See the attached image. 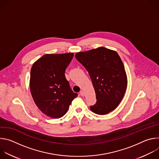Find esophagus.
Returning <instances> with one entry per match:
<instances>
[{
    "instance_id": "34e87169",
    "label": "esophagus",
    "mask_w": 159,
    "mask_h": 159,
    "mask_svg": "<svg viewBox=\"0 0 159 159\" xmlns=\"http://www.w3.org/2000/svg\"><path fill=\"white\" fill-rule=\"evenodd\" d=\"M80 96H82V97L84 96V93L83 91H80Z\"/></svg>"
}]
</instances>
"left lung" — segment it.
Here are the masks:
<instances>
[{
    "label": "left lung",
    "mask_w": 159,
    "mask_h": 159,
    "mask_svg": "<svg viewBox=\"0 0 159 159\" xmlns=\"http://www.w3.org/2000/svg\"><path fill=\"white\" fill-rule=\"evenodd\" d=\"M76 59L85 68L91 79L97 99L90 110L104 115L115 110L121 101L128 79L123 61L115 51L99 47L78 52Z\"/></svg>",
    "instance_id": "obj_1"
}]
</instances>
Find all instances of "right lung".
I'll return each mask as SVG.
<instances>
[{"label": "right lung", "instance_id": "obj_1", "mask_svg": "<svg viewBox=\"0 0 159 159\" xmlns=\"http://www.w3.org/2000/svg\"><path fill=\"white\" fill-rule=\"evenodd\" d=\"M74 53L46 54L37 60L31 69L30 86L39 109L52 118L64 116L77 96L65 76Z\"/></svg>", "mask_w": 159, "mask_h": 159}]
</instances>
